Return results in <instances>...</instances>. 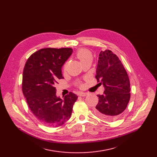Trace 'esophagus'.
I'll use <instances>...</instances> for the list:
<instances>
[{
	"mask_svg": "<svg viewBox=\"0 0 157 157\" xmlns=\"http://www.w3.org/2000/svg\"><path fill=\"white\" fill-rule=\"evenodd\" d=\"M88 94V93H84V92H80L79 94V95L80 96H86Z\"/></svg>",
	"mask_w": 157,
	"mask_h": 157,
	"instance_id": "esophagus-1",
	"label": "esophagus"
}]
</instances>
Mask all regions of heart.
I'll list each match as a JSON object with an SVG mask.
<instances>
[{"instance_id": "1", "label": "heart", "mask_w": 157, "mask_h": 157, "mask_svg": "<svg viewBox=\"0 0 157 157\" xmlns=\"http://www.w3.org/2000/svg\"><path fill=\"white\" fill-rule=\"evenodd\" d=\"M76 56L78 57V58L81 62V63L90 59L92 60L93 59V56L91 52L88 49L84 48H82L78 50L76 53Z\"/></svg>"}]
</instances>
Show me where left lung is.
I'll return each mask as SVG.
<instances>
[{
	"label": "left lung",
	"mask_w": 157,
	"mask_h": 157,
	"mask_svg": "<svg viewBox=\"0 0 157 157\" xmlns=\"http://www.w3.org/2000/svg\"><path fill=\"white\" fill-rule=\"evenodd\" d=\"M96 78L100 80L105 91L98 94L96 115L107 121L117 119L126 109L130 98V83L126 71L117 56L109 50L101 51Z\"/></svg>",
	"instance_id": "left-lung-1"
}]
</instances>
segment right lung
Here are the masks:
<instances>
[{"label":"right lung","instance_id":"add662e5","mask_svg":"<svg viewBox=\"0 0 157 157\" xmlns=\"http://www.w3.org/2000/svg\"><path fill=\"white\" fill-rule=\"evenodd\" d=\"M73 53L71 48H45L33 53L23 71L22 92L34 115L42 124L58 127L71 117L78 96L72 92L61 99L55 85L64 79L61 68Z\"/></svg>","mask_w":157,"mask_h":157}]
</instances>
